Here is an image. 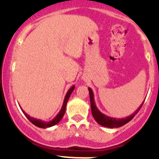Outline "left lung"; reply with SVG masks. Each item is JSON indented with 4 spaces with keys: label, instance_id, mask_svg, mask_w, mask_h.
<instances>
[{
    "label": "left lung",
    "instance_id": "obj_1",
    "mask_svg": "<svg viewBox=\"0 0 159 159\" xmlns=\"http://www.w3.org/2000/svg\"><path fill=\"white\" fill-rule=\"evenodd\" d=\"M88 91H89V95H90V101H91V108H92V113L94 119H95V121L99 123V125L102 126V127H109V128H117V127H120L128 122H130L133 118L134 117L136 114L139 112V111L141 109L142 106H143V101L142 102V104L139 107L137 110L133 113L131 116H128V117L123 118V119H116V118L109 117V116H106L104 114H102L100 111L97 108L96 105H95V99H94V94L92 92V88H88Z\"/></svg>",
    "mask_w": 159,
    "mask_h": 159
}]
</instances>
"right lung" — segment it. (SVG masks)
Returning <instances> with one entry per match:
<instances>
[{
    "instance_id": "add662e5",
    "label": "right lung",
    "mask_w": 159,
    "mask_h": 159,
    "mask_svg": "<svg viewBox=\"0 0 159 159\" xmlns=\"http://www.w3.org/2000/svg\"><path fill=\"white\" fill-rule=\"evenodd\" d=\"M75 89V86H72L71 88H70L68 91H67V94H66L65 97H64V102H63V106L62 108H61V110L60 111L58 114H57V116L54 118L53 119H52L51 121H48V122H45V121H42L41 119H35L33 117H31L30 116H29L27 113H25V111L22 110L23 113L25 114V116L27 117V119H29V121L31 122L32 123L36 126L38 127H40V128H48V127H51L54 125L57 124L62 119L63 116H64V113H65V110H66V105H67V102L68 101V99H69L70 95H71V92L74 91Z\"/></svg>"
}]
</instances>
